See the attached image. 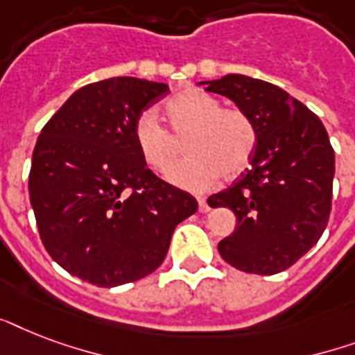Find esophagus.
Wrapping results in <instances>:
<instances>
[{"mask_svg": "<svg viewBox=\"0 0 355 355\" xmlns=\"http://www.w3.org/2000/svg\"><path fill=\"white\" fill-rule=\"evenodd\" d=\"M197 200H199V211H202V214H205V211L210 210V206H208V202H206L205 197H199Z\"/></svg>", "mask_w": 355, "mask_h": 355, "instance_id": "34e87169", "label": "esophagus"}]
</instances>
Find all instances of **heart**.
I'll use <instances>...</instances> for the list:
<instances>
[{
	"instance_id": "1",
	"label": "heart",
	"mask_w": 355,
	"mask_h": 355,
	"mask_svg": "<svg viewBox=\"0 0 355 355\" xmlns=\"http://www.w3.org/2000/svg\"><path fill=\"white\" fill-rule=\"evenodd\" d=\"M171 132L153 112H144L134 125V144L145 166L166 171L180 153L184 141L188 158L173 167L167 178L186 189L208 188L219 177L234 178L252 158L258 132L247 112L221 107L216 96L200 88H184L164 107Z\"/></svg>"
}]
</instances>
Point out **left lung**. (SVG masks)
<instances>
[{"instance_id":"1","label":"left lung","mask_w":355,"mask_h":355,"mask_svg":"<svg viewBox=\"0 0 355 355\" xmlns=\"http://www.w3.org/2000/svg\"><path fill=\"white\" fill-rule=\"evenodd\" d=\"M228 97L256 125L250 169L208 197L227 206L237 227L219 241L221 258L254 275H276L297 263L324 232L331 210L336 155L324 125L278 86L230 73L200 83Z\"/></svg>"}]
</instances>
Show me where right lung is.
Instances as JSON below:
<instances>
[{"label": "right lung", "mask_w": 355, "mask_h": 355, "mask_svg": "<svg viewBox=\"0 0 355 355\" xmlns=\"http://www.w3.org/2000/svg\"><path fill=\"white\" fill-rule=\"evenodd\" d=\"M167 85L136 79L92 83L42 128L29 197L44 247L69 275L116 287L150 275L166 258L195 197L147 169L134 125Z\"/></svg>", "instance_id": "obj_1"}]
</instances>
